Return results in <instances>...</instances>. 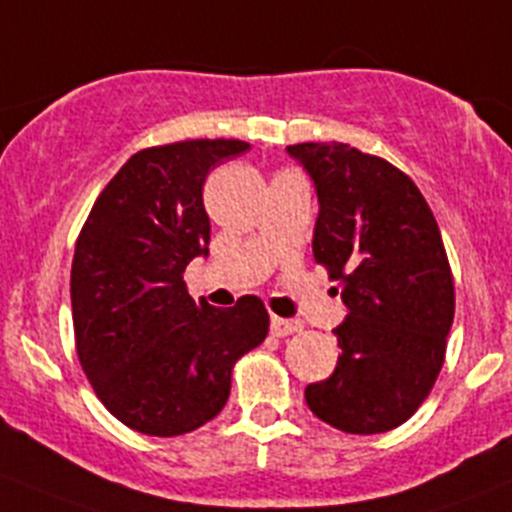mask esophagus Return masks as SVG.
Here are the masks:
<instances>
[{
    "mask_svg": "<svg viewBox=\"0 0 512 512\" xmlns=\"http://www.w3.org/2000/svg\"><path fill=\"white\" fill-rule=\"evenodd\" d=\"M301 321L299 319H281V316H271V334L274 337H289V334L301 332Z\"/></svg>",
    "mask_w": 512,
    "mask_h": 512,
    "instance_id": "esophagus-1",
    "label": "esophagus"
}]
</instances>
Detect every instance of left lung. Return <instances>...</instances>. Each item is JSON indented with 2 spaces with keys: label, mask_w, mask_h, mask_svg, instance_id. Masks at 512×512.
<instances>
[{
  "label": "left lung",
  "mask_w": 512,
  "mask_h": 512,
  "mask_svg": "<svg viewBox=\"0 0 512 512\" xmlns=\"http://www.w3.org/2000/svg\"><path fill=\"white\" fill-rule=\"evenodd\" d=\"M319 196L314 259L349 314L334 329L337 369L306 387L309 410L349 435L410 420L430 394L455 316V284L435 216L392 163L347 143L289 145Z\"/></svg>",
  "instance_id": "left-lung-1"
}]
</instances>
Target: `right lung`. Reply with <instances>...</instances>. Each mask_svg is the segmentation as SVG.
I'll return each mask as SVG.
<instances>
[{"instance_id":"obj_1","label":"right lung","mask_w":512,"mask_h":512,"mask_svg":"<svg viewBox=\"0 0 512 512\" xmlns=\"http://www.w3.org/2000/svg\"><path fill=\"white\" fill-rule=\"evenodd\" d=\"M243 140H180L135 153L97 196L72 259L82 372L130 430L175 437L218 415L233 364L269 334L259 296L231 309L191 299L183 271L206 256L203 183Z\"/></svg>"}]
</instances>
